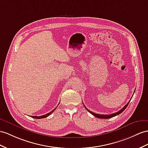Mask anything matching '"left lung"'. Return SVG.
Masks as SVG:
<instances>
[{"label":"left lung","instance_id":"8db88e82","mask_svg":"<svg viewBox=\"0 0 148 148\" xmlns=\"http://www.w3.org/2000/svg\"><path fill=\"white\" fill-rule=\"evenodd\" d=\"M134 92H135V90H134ZM130 101H131V100H130ZM130 101H129L128 103H127V104L125 105L124 106L122 109H121V110H119V111H117V112L111 114H98L94 113V112H92V111H89V109H87V108H86L85 106H84V107H85V108H86L87 110H88L90 114H92L93 116H94L95 117H98V118H101V119H109V118H111V117H114V116H117V115H118V114H121L122 112H123V111L125 110V109H126V108H127V106H128L129 103H130Z\"/></svg>","mask_w":148,"mask_h":148}]
</instances>
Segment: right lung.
<instances>
[{
  "label": "right lung",
  "mask_w": 148,
  "mask_h": 148,
  "mask_svg": "<svg viewBox=\"0 0 148 148\" xmlns=\"http://www.w3.org/2000/svg\"><path fill=\"white\" fill-rule=\"evenodd\" d=\"M56 109V108L54 109H53V110H52V111H51L50 112H49V113L46 114H44V115H43V116H31V117H33V118H34V119H42V118H45V117H48L49 115H51V114L55 111Z\"/></svg>",
  "instance_id": "add662e5"
}]
</instances>
